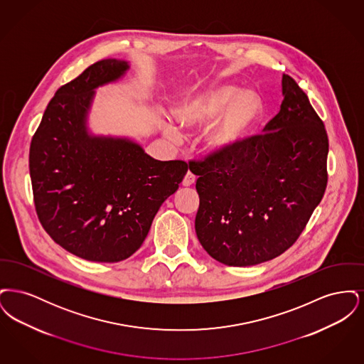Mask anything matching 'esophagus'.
Wrapping results in <instances>:
<instances>
[{"instance_id":"obj_1","label":"esophagus","mask_w":364,"mask_h":364,"mask_svg":"<svg viewBox=\"0 0 364 364\" xmlns=\"http://www.w3.org/2000/svg\"><path fill=\"white\" fill-rule=\"evenodd\" d=\"M195 180H196L195 174H192L191 172H187L186 177L183 178V186H184V187H190V186H192V184L195 183Z\"/></svg>"}]
</instances>
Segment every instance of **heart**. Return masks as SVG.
Instances as JSON below:
<instances>
[{
	"mask_svg": "<svg viewBox=\"0 0 364 364\" xmlns=\"http://www.w3.org/2000/svg\"><path fill=\"white\" fill-rule=\"evenodd\" d=\"M260 113L258 95L225 83L211 85L192 94L174 109L177 122L192 132L219 120L203 139L205 150L215 156H228L248 138L259 122ZM166 132L173 140L181 139L174 127H169Z\"/></svg>",
	"mask_w": 364,
	"mask_h": 364,
	"instance_id": "1",
	"label": "heart"
}]
</instances>
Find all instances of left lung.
<instances>
[{
	"label": "left lung",
	"instance_id": "left-lung-1",
	"mask_svg": "<svg viewBox=\"0 0 364 364\" xmlns=\"http://www.w3.org/2000/svg\"><path fill=\"white\" fill-rule=\"evenodd\" d=\"M282 95L263 135L245 139L228 156L190 161L198 176L196 236L211 258L228 266H254L285 252L328 186L323 122L288 75Z\"/></svg>",
	"mask_w": 364,
	"mask_h": 364
}]
</instances>
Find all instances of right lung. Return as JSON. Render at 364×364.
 I'll list each match as a JSON object with an SVG mask.
<instances>
[{
	"label": "right lung",
	"instance_id": "add662e5",
	"mask_svg": "<svg viewBox=\"0 0 364 364\" xmlns=\"http://www.w3.org/2000/svg\"><path fill=\"white\" fill-rule=\"evenodd\" d=\"M128 70L127 61L106 58L60 87L30 147L41 224L64 250L91 262L114 263L136 252L188 171L184 161L154 159L129 139L88 132L95 88Z\"/></svg>",
	"mask_w": 364,
	"mask_h": 364
}]
</instances>
